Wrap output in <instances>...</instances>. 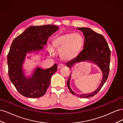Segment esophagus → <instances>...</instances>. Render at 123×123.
<instances>
[{
    "instance_id": "34e87169",
    "label": "esophagus",
    "mask_w": 123,
    "mask_h": 123,
    "mask_svg": "<svg viewBox=\"0 0 123 123\" xmlns=\"http://www.w3.org/2000/svg\"><path fill=\"white\" fill-rule=\"evenodd\" d=\"M63 67H64V65L63 64H59L58 66V69H61V68H62Z\"/></svg>"
}]
</instances>
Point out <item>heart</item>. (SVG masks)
Instances as JSON below:
<instances>
[{
	"instance_id": "1",
	"label": "heart",
	"mask_w": 123,
	"mask_h": 123,
	"mask_svg": "<svg viewBox=\"0 0 123 123\" xmlns=\"http://www.w3.org/2000/svg\"><path fill=\"white\" fill-rule=\"evenodd\" d=\"M52 44V47H48L50 53H53L55 50L59 53L62 59L68 61L79 55L83 47L84 40L78 33H67L55 37Z\"/></svg>"
}]
</instances>
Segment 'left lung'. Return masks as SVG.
<instances>
[{"mask_svg":"<svg viewBox=\"0 0 123 123\" xmlns=\"http://www.w3.org/2000/svg\"><path fill=\"white\" fill-rule=\"evenodd\" d=\"M77 29L82 31L85 36L84 49L78 56L67 63V66L71 68L77 63L86 61H90L97 64L103 74L101 84L94 92L90 94L76 95L77 96L80 98H89L98 93L108 79L110 70L111 51L105 38L102 34H98L88 28ZM70 75L67 82V85L71 93L73 95H75L70 87Z\"/></svg>","mask_w":123,"mask_h":123,"instance_id":"8db88e82","label":"left lung"}]
</instances>
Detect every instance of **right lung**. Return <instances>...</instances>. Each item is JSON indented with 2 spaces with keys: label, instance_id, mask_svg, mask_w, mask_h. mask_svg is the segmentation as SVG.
I'll return each mask as SVG.
<instances>
[{
  "label": "right lung",
  "instance_id": "1",
  "mask_svg": "<svg viewBox=\"0 0 123 123\" xmlns=\"http://www.w3.org/2000/svg\"><path fill=\"white\" fill-rule=\"evenodd\" d=\"M58 29L57 26H31L15 38L7 56L8 74L11 82L20 94L38 98L46 93L52 75L57 71V64L47 69L37 68L31 78L25 79L22 65L27 52L43 49L48 37Z\"/></svg>",
  "mask_w": 123,
  "mask_h": 123
}]
</instances>
